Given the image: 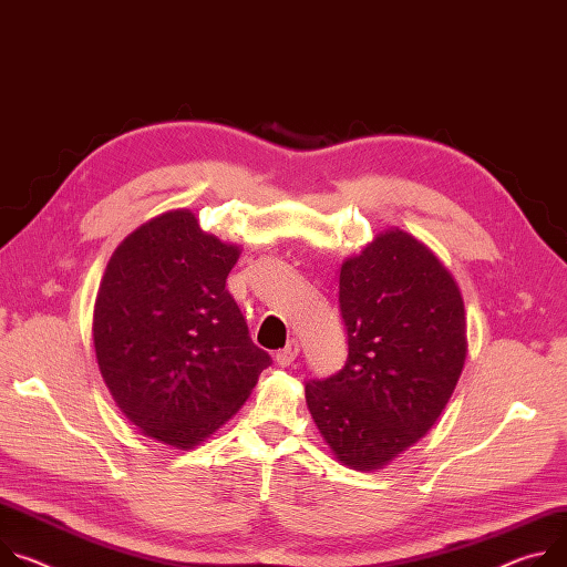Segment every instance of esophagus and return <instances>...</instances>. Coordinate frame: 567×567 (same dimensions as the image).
Here are the masks:
<instances>
[{
    "mask_svg": "<svg viewBox=\"0 0 567 567\" xmlns=\"http://www.w3.org/2000/svg\"><path fill=\"white\" fill-rule=\"evenodd\" d=\"M298 341L296 339H291V341H287V346L282 348V350H278L276 352V362L280 364V367H289V364H293V359H296V354H298Z\"/></svg>",
    "mask_w": 567,
    "mask_h": 567,
    "instance_id": "1",
    "label": "esophagus"
}]
</instances>
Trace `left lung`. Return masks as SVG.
Wrapping results in <instances>:
<instances>
[{"label":"left lung","instance_id":"left-lung-1","mask_svg":"<svg viewBox=\"0 0 567 567\" xmlns=\"http://www.w3.org/2000/svg\"><path fill=\"white\" fill-rule=\"evenodd\" d=\"M339 307L348 359L305 400L337 461L380 471L432 430L458 382L463 298L439 257L393 228L341 265Z\"/></svg>","mask_w":567,"mask_h":567}]
</instances>
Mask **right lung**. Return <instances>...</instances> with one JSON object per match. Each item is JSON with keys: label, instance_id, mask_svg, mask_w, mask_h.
Segmentation results:
<instances>
[{"label": "right lung", "instance_id": "1", "mask_svg": "<svg viewBox=\"0 0 567 567\" xmlns=\"http://www.w3.org/2000/svg\"><path fill=\"white\" fill-rule=\"evenodd\" d=\"M239 246L172 210L113 252L94 302L99 371L146 436L187 450L246 402L271 357L248 337L226 278Z\"/></svg>", "mask_w": 567, "mask_h": 567}]
</instances>
